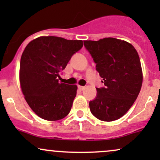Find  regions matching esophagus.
I'll list each match as a JSON object with an SVG mask.
<instances>
[{
    "mask_svg": "<svg viewBox=\"0 0 160 160\" xmlns=\"http://www.w3.org/2000/svg\"><path fill=\"white\" fill-rule=\"evenodd\" d=\"M78 89H80V90L82 91L84 89H85V86H78Z\"/></svg>",
    "mask_w": 160,
    "mask_h": 160,
    "instance_id": "obj_1",
    "label": "esophagus"
}]
</instances>
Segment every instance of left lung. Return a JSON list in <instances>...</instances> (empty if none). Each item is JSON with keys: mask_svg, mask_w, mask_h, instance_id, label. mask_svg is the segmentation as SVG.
<instances>
[{"mask_svg": "<svg viewBox=\"0 0 160 160\" xmlns=\"http://www.w3.org/2000/svg\"><path fill=\"white\" fill-rule=\"evenodd\" d=\"M83 42L104 84L96 88V97L89 102L91 113L102 121L118 120L140 92L143 76L138 54L128 42L113 38Z\"/></svg>", "mask_w": 160, "mask_h": 160, "instance_id": "1", "label": "left lung"}]
</instances>
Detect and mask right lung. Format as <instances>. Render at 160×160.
I'll return each mask as SVG.
<instances>
[{"label":"right lung","instance_id":"1","mask_svg":"<svg viewBox=\"0 0 160 160\" xmlns=\"http://www.w3.org/2000/svg\"><path fill=\"white\" fill-rule=\"evenodd\" d=\"M82 40L54 36L40 37L25 47L20 61L19 80L29 107L40 118L56 121L69 113L78 86L58 81Z\"/></svg>","mask_w":160,"mask_h":160}]
</instances>
